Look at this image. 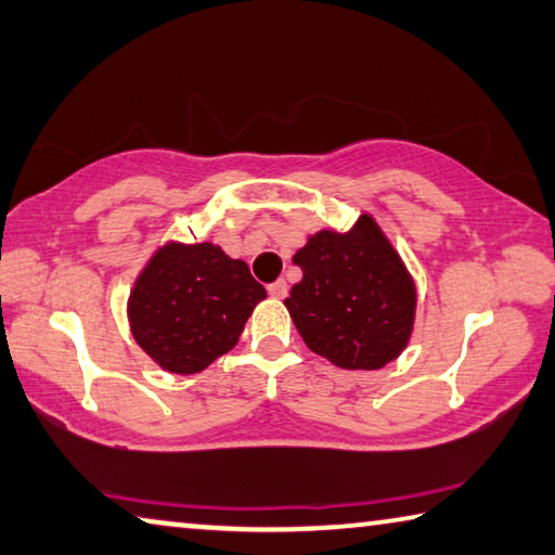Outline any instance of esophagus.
I'll list each match as a JSON object with an SVG mask.
<instances>
[{"instance_id":"1","label":"esophagus","mask_w":555,"mask_h":555,"mask_svg":"<svg viewBox=\"0 0 555 555\" xmlns=\"http://www.w3.org/2000/svg\"><path fill=\"white\" fill-rule=\"evenodd\" d=\"M268 295L272 299H285L287 297V283L285 280H275V283L268 285Z\"/></svg>"}]
</instances>
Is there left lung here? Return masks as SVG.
<instances>
[{
	"mask_svg": "<svg viewBox=\"0 0 555 555\" xmlns=\"http://www.w3.org/2000/svg\"><path fill=\"white\" fill-rule=\"evenodd\" d=\"M302 280L285 299L305 344L348 371H377L410 341L416 293L377 223L319 231L293 258Z\"/></svg>",
	"mask_w": 555,
	"mask_h": 555,
	"instance_id": "left-lung-1",
	"label": "left lung"
}]
</instances>
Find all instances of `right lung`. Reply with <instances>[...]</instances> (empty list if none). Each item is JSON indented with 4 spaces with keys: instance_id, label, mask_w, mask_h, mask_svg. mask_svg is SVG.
Here are the masks:
<instances>
[{
    "instance_id": "obj_1",
    "label": "right lung",
    "mask_w": 555,
    "mask_h": 555,
    "mask_svg": "<svg viewBox=\"0 0 555 555\" xmlns=\"http://www.w3.org/2000/svg\"><path fill=\"white\" fill-rule=\"evenodd\" d=\"M243 260L219 246L168 243L135 280L131 334L170 373H199L236 346L253 307L266 299Z\"/></svg>"
}]
</instances>
